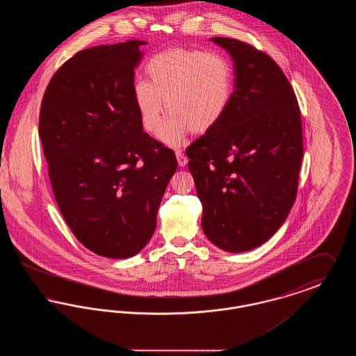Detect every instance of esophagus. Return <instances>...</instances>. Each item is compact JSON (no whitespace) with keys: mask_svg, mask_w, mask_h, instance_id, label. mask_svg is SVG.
Wrapping results in <instances>:
<instances>
[{"mask_svg":"<svg viewBox=\"0 0 356 356\" xmlns=\"http://www.w3.org/2000/svg\"><path fill=\"white\" fill-rule=\"evenodd\" d=\"M176 157H177V164H179L180 167H186V163H188V157L183 153V151L177 149V151H176Z\"/></svg>","mask_w":356,"mask_h":356,"instance_id":"obj_1","label":"esophagus"}]
</instances>
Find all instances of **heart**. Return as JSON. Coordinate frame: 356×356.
I'll return each instance as SVG.
<instances>
[{
  "label": "heart",
  "mask_w": 356,
  "mask_h": 356,
  "mask_svg": "<svg viewBox=\"0 0 356 356\" xmlns=\"http://www.w3.org/2000/svg\"><path fill=\"white\" fill-rule=\"evenodd\" d=\"M145 72L148 81L134 84L136 106L144 128L156 135L167 105L173 115L160 138L170 147L180 145L189 131L205 134L215 128L232 99L234 69L218 51L165 49L148 60Z\"/></svg>",
  "instance_id": "b5f03b06"
}]
</instances>
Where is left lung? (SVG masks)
<instances>
[{
	"instance_id": "left-lung-1",
	"label": "left lung",
	"mask_w": 356,
	"mask_h": 356,
	"mask_svg": "<svg viewBox=\"0 0 356 356\" xmlns=\"http://www.w3.org/2000/svg\"><path fill=\"white\" fill-rule=\"evenodd\" d=\"M211 41L232 57L235 88L220 122L188 148V170L205 236L237 254L266 243L295 203L302 118L286 74L267 53L235 38Z\"/></svg>"
}]
</instances>
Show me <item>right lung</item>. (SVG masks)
Listing matches in <instances>:
<instances>
[{"instance_id":"obj_1","label":"right lung","mask_w":356,"mask_h":356,"mask_svg":"<svg viewBox=\"0 0 356 356\" xmlns=\"http://www.w3.org/2000/svg\"><path fill=\"white\" fill-rule=\"evenodd\" d=\"M145 44L77 51L53 74L40 109L38 135L61 215L84 247L111 259L147 245L177 168L173 151L143 131L134 99Z\"/></svg>"}]
</instances>
